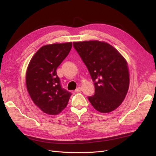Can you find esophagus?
<instances>
[{"label": "esophagus", "mask_w": 156, "mask_h": 156, "mask_svg": "<svg viewBox=\"0 0 156 156\" xmlns=\"http://www.w3.org/2000/svg\"><path fill=\"white\" fill-rule=\"evenodd\" d=\"M76 92H81L82 91V88H80V87H78V88H77L76 89V90H75Z\"/></svg>", "instance_id": "obj_1"}]
</instances>
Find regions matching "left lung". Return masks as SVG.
<instances>
[{
	"instance_id": "8db88e82",
	"label": "left lung",
	"mask_w": 156,
	"mask_h": 156,
	"mask_svg": "<svg viewBox=\"0 0 156 156\" xmlns=\"http://www.w3.org/2000/svg\"><path fill=\"white\" fill-rule=\"evenodd\" d=\"M73 46L87 67L94 84L88 98L96 110L107 113L117 108L127 93V63L117 49L106 42H74Z\"/></svg>"
}]
</instances>
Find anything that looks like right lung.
<instances>
[{
  "mask_svg": "<svg viewBox=\"0 0 156 156\" xmlns=\"http://www.w3.org/2000/svg\"><path fill=\"white\" fill-rule=\"evenodd\" d=\"M72 42L43 46L29 62L26 85L35 105L48 115H58L66 107L70 92L62 87L56 69L71 50Z\"/></svg>",
  "mask_w": 156,
  "mask_h": 156,
  "instance_id": "add662e5",
  "label": "right lung"
}]
</instances>
